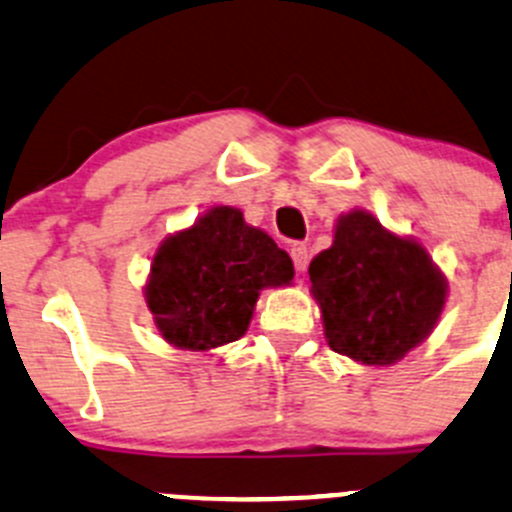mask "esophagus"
Masks as SVG:
<instances>
[{
    "label": "esophagus",
    "mask_w": 512,
    "mask_h": 512,
    "mask_svg": "<svg viewBox=\"0 0 512 512\" xmlns=\"http://www.w3.org/2000/svg\"><path fill=\"white\" fill-rule=\"evenodd\" d=\"M290 255H292V262H295V270L305 272L307 270V260H310V255H307V245H302V242H295V245L290 247Z\"/></svg>",
    "instance_id": "1"
}]
</instances>
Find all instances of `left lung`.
I'll list each match as a JSON object with an SVG mask.
<instances>
[{"mask_svg":"<svg viewBox=\"0 0 512 512\" xmlns=\"http://www.w3.org/2000/svg\"><path fill=\"white\" fill-rule=\"evenodd\" d=\"M307 272L327 345L370 367L393 365L428 340L448 300V280L423 242L367 210L337 217L332 245Z\"/></svg>","mask_w":512,"mask_h":512,"instance_id":"1","label":"left lung"}]
</instances>
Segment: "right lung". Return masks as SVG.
<instances>
[{
    "mask_svg": "<svg viewBox=\"0 0 512 512\" xmlns=\"http://www.w3.org/2000/svg\"><path fill=\"white\" fill-rule=\"evenodd\" d=\"M290 255L230 205L210 207L157 247L145 302L165 342L210 352L240 340L260 292L292 285Z\"/></svg>",
    "mask_w": 512,
    "mask_h": 512,
    "instance_id": "add662e5",
    "label": "right lung"
}]
</instances>
